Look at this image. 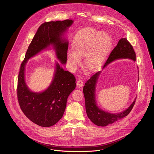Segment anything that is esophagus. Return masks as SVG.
<instances>
[{
  "instance_id": "34e87169",
  "label": "esophagus",
  "mask_w": 154,
  "mask_h": 154,
  "mask_svg": "<svg viewBox=\"0 0 154 154\" xmlns=\"http://www.w3.org/2000/svg\"><path fill=\"white\" fill-rule=\"evenodd\" d=\"M76 84H77V86H79V88H80V87H82V86H83V81H82V80H78L77 82V83H76Z\"/></svg>"
}]
</instances>
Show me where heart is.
Wrapping results in <instances>:
<instances>
[{"mask_svg":"<svg viewBox=\"0 0 154 154\" xmlns=\"http://www.w3.org/2000/svg\"><path fill=\"white\" fill-rule=\"evenodd\" d=\"M111 36L105 32H99L93 27H86L75 35L73 51L68 52V61L72 69L82 64L81 58L85 57V63L90 69L98 68L106 58L111 49Z\"/></svg>","mask_w":154,"mask_h":154,"instance_id":"heart-1","label":"heart"}]
</instances>
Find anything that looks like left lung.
<instances>
[{
	"mask_svg": "<svg viewBox=\"0 0 154 154\" xmlns=\"http://www.w3.org/2000/svg\"><path fill=\"white\" fill-rule=\"evenodd\" d=\"M120 58H129L133 60L134 61L136 60V54L134 48L126 38H121L119 41L117 46L113 49L105 63L103 69L113 61ZM100 72L101 71H99L94 74L85 83L83 92L85 96V108L88 117L94 124L104 127L127 116L132 109L136 98L127 109L121 113L113 114L105 112L99 108L96 102L95 91L96 83Z\"/></svg>",
	"mask_w": 154,
	"mask_h": 154,
	"instance_id": "left-lung-1",
	"label": "left lung"
}]
</instances>
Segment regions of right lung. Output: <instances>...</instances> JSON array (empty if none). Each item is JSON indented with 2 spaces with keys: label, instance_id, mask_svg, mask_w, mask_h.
Returning <instances> with one entry per match:
<instances>
[{
  "label": "right lung",
  "instance_id": "add662e5",
  "mask_svg": "<svg viewBox=\"0 0 154 154\" xmlns=\"http://www.w3.org/2000/svg\"><path fill=\"white\" fill-rule=\"evenodd\" d=\"M72 23L73 20L66 19L42 24L20 65L17 87L19 106L31 121L41 127L52 126L62 118L68 97L75 88V78L57 63L54 79L48 88L41 93L32 92L25 82L26 64L29 58L50 46H52L55 49L57 58L61 63L66 64L68 41L64 38V33Z\"/></svg>",
  "mask_w": 154,
  "mask_h": 154
}]
</instances>
